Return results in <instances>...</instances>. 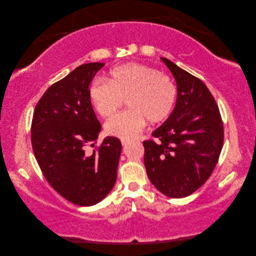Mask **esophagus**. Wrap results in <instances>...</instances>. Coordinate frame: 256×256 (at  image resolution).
<instances>
[{"mask_svg":"<svg viewBox=\"0 0 256 256\" xmlns=\"http://www.w3.org/2000/svg\"><path fill=\"white\" fill-rule=\"evenodd\" d=\"M129 143H130V141H128V140H122V145L124 147H126Z\"/></svg>","mask_w":256,"mask_h":256,"instance_id":"34e87169","label":"esophagus"}]
</instances>
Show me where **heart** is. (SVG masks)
<instances>
[{
	"instance_id": "obj_1",
	"label": "heart",
	"mask_w": 256,
	"mask_h": 256,
	"mask_svg": "<svg viewBox=\"0 0 256 256\" xmlns=\"http://www.w3.org/2000/svg\"><path fill=\"white\" fill-rule=\"evenodd\" d=\"M104 80H95L90 88V102L104 118H110L128 98V110L106 122L108 134L131 140L144 129L146 122L158 124L172 113L177 88L168 76L142 64H127L111 69Z\"/></svg>"
}]
</instances>
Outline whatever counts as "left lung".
<instances>
[{
  "label": "left lung",
  "instance_id": "obj_1",
  "mask_svg": "<svg viewBox=\"0 0 256 256\" xmlns=\"http://www.w3.org/2000/svg\"><path fill=\"white\" fill-rule=\"evenodd\" d=\"M174 76L177 99L173 112L144 141L147 176L161 193L180 198L205 184L219 160L223 122L214 98L196 76L161 58Z\"/></svg>",
  "mask_w": 256,
  "mask_h": 256
}]
</instances>
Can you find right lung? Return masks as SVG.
I'll list each match as a JSON object with an SVG mask.
<instances>
[{
	"instance_id": "1",
	"label": "right lung",
	"mask_w": 256,
	"mask_h": 256,
	"mask_svg": "<svg viewBox=\"0 0 256 256\" xmlns=\"http://www.w3.org/2000/svg\"><path fill=\"white\" fill-rule=\"evenodd\" d=\"M104 63L76 67L52 84L35 106L30 140L46 180L69 202L92 206L114 187L122 143L106 136L94 146L102 125L90 102V85Z\"/></svg>"
}]
</instances>
